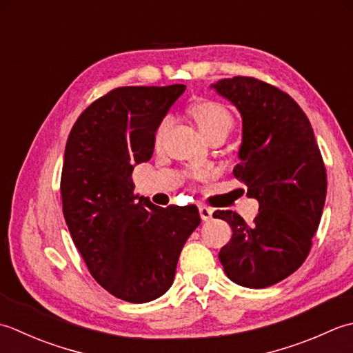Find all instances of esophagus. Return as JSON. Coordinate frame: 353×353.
Instances as JSON below:
<instances>
[{"instance_id": "esophagus-1", "label": "esophagus", "mask_w": 353, "mask_h": 353, "mask_svg": "<svg viewBox=\"0 0 353 353\" xmlns=\"http://www.w3.org/2000/svg\"><path fill=\"white\" fill-rule=\"evenodd\" d=\"M199 214H201V219H203V221H210L213 210H212V208L205 207V205H199Z\"/></svg>"}]
</instances>
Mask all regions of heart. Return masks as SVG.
I'll return each instance as SVG.
<instances>
[{"mask_svg": "<svg viewBox=\"0 0 353 353\" xmlns=\"http://www.w3.org/2000/svg\"><path fill=\"white\" fill-rule=\"evenodd\" d=\"M190 112L192 117L196 121L199 131L203 132L205 139L214 134H228L232 131L233 117L224 105L213 102V100H201V102L192 106ZM166 128L168 121H163V123L158 126L155 134L157 143H160Z\"/></svg>", "mask_w": 353, "mask_h": 353, "instance_id": "obj_1", "label": "heart"}]
</instances>
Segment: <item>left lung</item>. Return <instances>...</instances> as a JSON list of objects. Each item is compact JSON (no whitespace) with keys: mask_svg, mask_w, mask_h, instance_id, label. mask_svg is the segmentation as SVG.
Segmentation results:
<instances>
[{"mask_svg":"<svg viewBox=\"0 0 353 353\" xmlns=\"http://www.w3.org/2000/svg\"><path fill=\"white\" fill-rule=\"evenodd\" d=\"M242 117L241 163L233 174L259 203L253 224L232 210L233 236L219 251L227 277L245 288H267L291 276L309 254L326 201V169L312 126L296 100L254 77L210 85Z\"/></svg>","mask_w":353,"mask_h":353,"instance_id":"obj_1","label":"left lung"}]
</instances>
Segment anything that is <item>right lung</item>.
Masks as SVG:
<instances>
[{
	"instance_id": "obj_1",
	"label": "right lung",
	"mask_w": 353,
	"mask_h": 353,
	"mask_svg": "<svg viewBox=\"0 0 353 353\" xmlns=\"http://www.w3.org/2000/svg\"><path fill=\"white\" fill-rule=\"evenodd\" d=\"M184 85L123 86L97 99L68 135L61 178L63 218L91 276L131 303L161 297L199 222L196 205L158 207L134 193L132 170L150 160L155 132Z\"/></svg>"
}]
</instances>
